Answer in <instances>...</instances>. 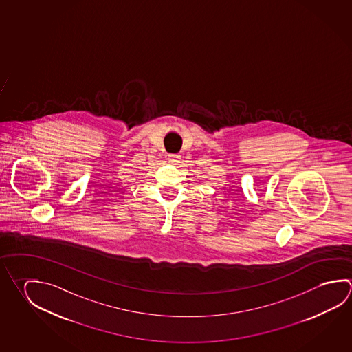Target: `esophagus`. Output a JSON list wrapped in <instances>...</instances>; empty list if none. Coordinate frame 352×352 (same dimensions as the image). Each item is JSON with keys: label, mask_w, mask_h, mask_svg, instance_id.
Segmentation results:
<instances>
[{"label": "esophagus", "mask_w": 352, "mask_h": 352, "mask_svg": "<svg viewBox=\"0 0 352 352\" xmlns=\"http://www.w3.org/2000/svg\"><path fill=\"white\" fill-rule=\"evenodd\" d=\"M168 161L170 164H173V166H177L179 162H180V155H168Z\"/></svg>", "instance_id": "34e87169"}]
</instances>
